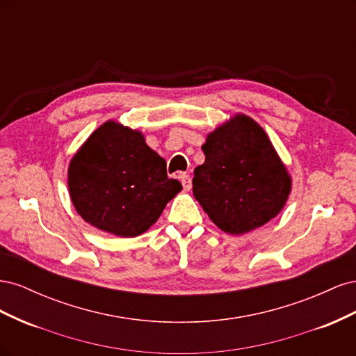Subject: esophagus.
<instances>
[{
    "label": "esophagus",
    "instance_id": "1",
    "mask_svg": "<svg viewBox=\"0 0 356 356\" xmlns=\"http://www.w3.org/2000/svg\"><path fill=\"white\" fill-rule=\"evenodd\" d=\"M179 179H181V182H182V187H184V190H186V191L191 190V179H190V177H188V175H186V174H181V175H179Z\"/></svg>",
    "mask_w": 356,
    "mask_h": 356
}]
</instances>
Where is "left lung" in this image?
Instances as JSON below:
<instances>
[{
  "instance_id": "left-lung-1",
  "label": "left lung",
  "mask_w": 356,
  "mask_h": 356,
  "mask_svg": "<svg viewBox=\"0 0 356 356\" xmlns=\"http://www.w3.org/2000/svg\"><path fill=\"white\" fill-rule=\"evenodd\" d=\"M202 149L193 195L218 229L245 234L281 213L293 178L254 118L236 113L207 135Z\"/></svg>"
}]
</instances>
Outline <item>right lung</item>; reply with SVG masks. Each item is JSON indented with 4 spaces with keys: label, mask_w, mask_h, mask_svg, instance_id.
I'll use <instances>...</instances> for the list:
<instances>
[{
    "label": "right lung",
    "mask_w": 356,
    "mask_h": 356,
    "mask_svg": "<svg viewBox=\"0 0 356 356\" xmlns=\"http://www.w3.org/2000/svg\"><path fill=\"white\" fill-rule=\"evenodd\" d=\"M181 190L144 134L117 120L102 123L70 160L68 191L75 211L118 238L145 233Z\"/></svg>",
    "instance_id": "add662e5"
}]
</instances>
